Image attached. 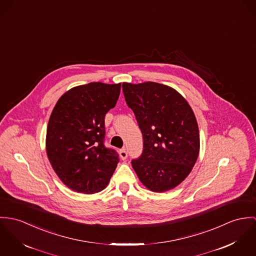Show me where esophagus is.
<instances>
[{
	"label": "esophagus",
	"instance_id": "34e87169",
	"mask_svg": "<svg viewBox=\"0 0 256 256\" xmlns=\"http://www.w3.org/2000/svg\"><path fill=\"white\" fill-rule=\"evenodd\" d=\"M120 157L122 158V160H126L128 157V152L126 150V148H122L120 150Z\"/></svg>",
	"mask_w": 256,
	"mask_h": 256
}]
</instances>
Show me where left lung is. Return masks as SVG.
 Listing matches in <instances>:
<instances>
[{"mask_svg":"<svg viewBox=\"0 0 256 256\" xmlns=\"http://www.w3.org/2000/svg\"><path fill=\"white\" fill-rule=\"evenodd\" d=\"M122 91L143 138L142 154L132 161L134 170L151 192L174 188L198 157V126L192 109L176 90L157 82H124Z\"/></svg>","mask_w":256,"mask_h":256,"instance_id":"1","label":"left lung"}]
</instances>
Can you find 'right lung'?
Segmentation results:
<instances>
[{
	"label": "right lung",
	"mask_w": 256,
	"mask_h": 256,
	"mask_svg": "<svg viewBox=\"0 0 256 256\" xmlns=\"http://www.w3.org/2000/svg\"><path fill=\"white\" fill-rule=\"evenodd\" d=\"M120 84L76 86L58 100L50 116L46 151L52 168L70 190L92 194L110 182L118 155L104 145L105 114L116 106Z\"/></svg>",
	"instance_id": "add662e5"
}]
</instances>
